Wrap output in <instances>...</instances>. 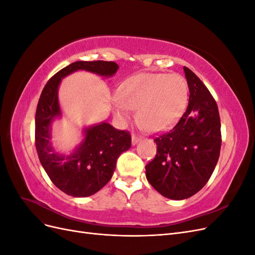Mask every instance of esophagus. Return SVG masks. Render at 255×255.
<instances>
[{
    "mask_svg": "<svg viewBox=\"0 0 255 255\" xmlns=\"http://www.w3.org/2000/svg\"><path fill=\"white\" fill-rule=\"evenodd\" d=\"M140 141V138L139 137H137L136 135H132V144L133 145H135L136 143H138Z\"/></svg>",
    "mask_w": 255,
    "mask_h": 255,
    "instance_id": "obj_1",
    "label": "esophagus"
}]
</instances>
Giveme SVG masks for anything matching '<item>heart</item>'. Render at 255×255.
Returning a JSON list of instances; mask_svg holds the SVG:
<instances>
[{"instance_id":"heart-1","label":"heart","mask_w":255,"mask_h":255,"mask_svg":"<svg viewBox=\"0 0 255 255\" xmlns=\"http://www.w3.org/2000/svg\"><path fill=\"white\" fill-rule=\"evenodd\" d=\"M115 115L120 122L132 117L138 109V119L151 132L163 130L180 118L188 98L186 80L177 73H141L123 82Z\"/></svg>"}]
</instances>
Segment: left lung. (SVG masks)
Here are the masks:
<instances>
[{
	"label": "left lung",
	"mask_w": 255,
	"mask_h": 255,
	"mask_svg": "<svg viewBox=\"0 0 255 255\" xmlns=\"http://www.w3.org/2000/svg\"><path fill=\"white\" fill-rule=\"evenodd\" d=\"M189 103L180 121L155 138L156 156L145 166L146 180L161 196L184 200L210 180L221 146L217 104L198 76L184 67Z\"/></svg>",
	"instance_id": "left-lung-1"
}]
</instances>
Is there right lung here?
<instances>
[{"label":"right lung","instance_id":"obj_1","mask_svg":"<svg viewBox=\"0 0 255 255\" xmlns=\"http://www.w3.org/2000/svg\"><path fill=\"white\" fill-rule=\"evenodd\" d=\"M119 66L114 61H75L53 75L39 98L35 117L36 149L43 169L55 186L75 198L96 194L110 182L120 154L130 148V135L103 121L83 129V140L66 153L52 144V125L61 118L58 88L61 80L84 70L112 78Z\"/></svg>","mask_w":255,"mask_h":255}]
</instances>
